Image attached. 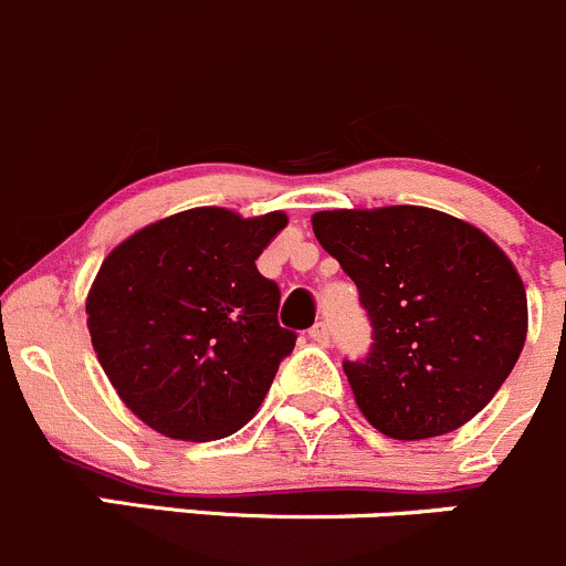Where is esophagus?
Listing matches in <instances>:
<instances>
[{"label":"esophagus","instance_id":"34e87169","mask_svg":"<svg viewBox=\"0 0 566 566\" xmlns=\"http://www.w3.org/2000/svg\"><path fill=\"white\" fill-rule=\"evenodd\" d=\"M310 336H312V342H317V345H328V342H331L328 323H315V325H312Z\"/></svg>","mask_w":566,"mask_h":566}]
</instances>
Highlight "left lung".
Returning a JSON list of instances; mask_svg holds the SVG:
<instances>
[{"instance_id":"1","label":"left lung","mask_w":566,"mask_h":566,"mask_svg":"<svg viewBox=\"0 0 566 566\" xmlns=\"http://www.w3.org/2000/svg\"><path fill=\"white\" fill-rule=\"evenodd\" d=\"M312 230L373 319L369 356L345 361L364 419L397 441L471 421L526 345V287L504 249L419 205L319 210Z\"/></svg>"}]
</instances>
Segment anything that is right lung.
<instances>
[{"mask_svg":"<svg viewBox=\"0 0 566 566\" xmlns=\"http://www.w3.org/2000/svg\"><path fill=\"white\" fill-rule=\"evenodd\" d=\"M287 227L191 208L142 227L106 254L87 293L95 356L125 408L175 441H219L256 413L293 353L279 287L256 271Z\"/></svg>","mask_w":566,"mask_h":566,"instance_id":"obj_1","label":"right lung"}]
</instances>
